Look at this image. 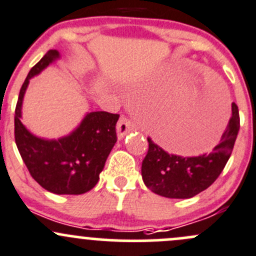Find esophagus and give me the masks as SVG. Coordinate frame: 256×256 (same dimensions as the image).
<instances>
[{
    "label": "esophagus",
    "mask_w": 256,
    "mask_h": 256,
    "mask_svg": "<svg viewBox=\"0 0 256 256\" xmlns=\"http://www.w3.org/2000/svg\"><path fill=\"white\" fill-rule=\"evenodd\" d=\"M116 130H118V138H122L126 134L130 132L131 130H134L132 121L128 118H121L120 120H118V126H116Z\"/></svg>",
    "instance_id": "1"
}]
</instances>
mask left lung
Returning a JSON list of instances; mask_svg holds the SVG:
<instances>
[{
    "mask_svg": "<svg viewBox=\"0 0 256 256\" xmlns=\"http://www.w3.org/2000/svg\"><path fill=\"white\" fill-rule=\"evenodd\" d=\"M239 128V110L233 102L226 130L209 154L193 157L172 154L147 138L148 151L141 167L144 183L162 197L178 200L194 197L213 184L222 174L233 151Z\"/></svg>",
    "mask_w": 256,
    "mask_h": 256,
    "instance_id": "left-lung-1",
    "label": "left lung"
}]
</instances>
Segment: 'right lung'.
Instances as JSON below:
<instances>
[{
	"label": "right lung",
	"mask_w": 256,
	"mask_h": 256,
	"mask_svg": "<svg viewBox=\"0 0 256 256\" xmlns=\"http://www.w3.org/2000/svg\"><path fill=\"white\" fill-rule=\"evenodd\" d=\"M56 58L58 52L49 50L30 69L23 82L14 112V140L30 176L44 190L56 194H82L99 180L100 172L118 140L116 122L120 115L89 112L70 135L58 140L32 135L20 122L23 96L30 79Z\"/></svg>",
	"instance_id": "1"
}]
</instances>
